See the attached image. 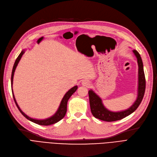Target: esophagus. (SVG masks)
<instances>
[{"label": "esophagus", "mask_w": 157, "mask_h": 157, "mask_svg": "<svg viewBox=\"0 0 157 157\" xmlns=\"http://www.w3.org/2000/svg\"><path fill=\"white\" fill-rule=\"evenodd\" d=\"M82 85L83 86H89L90 85V83L89 82V81L88 80H83L82 82Z\"/></svg>", "instance_id": "34e87169"}]
</instances>
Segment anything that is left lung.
Masks as SVG:
<instances>
[{
    "mask_svg": "<svg viewBox=\"0 0 157 157\" xmlns=\"http://www.w3.org/2000/svg\"><path fill=\"white\" fill-rule=\"evenodd\" d=\"M132 52L136 57L138 66V94L136 100L127 109L118 112H113L109 111L104 106L101 98L90 89L89 91L90 111L95 118L105 121H114L121 120L132 114L140 105L145 93V89H146V79H145L143 63L140 55L135 50H133Z\"/></svg>",
    "mask_w": 157,
    "mask_h": 157,
    "instance_id": "8db88e82",
    "label": "left lung"
}]
</instances>
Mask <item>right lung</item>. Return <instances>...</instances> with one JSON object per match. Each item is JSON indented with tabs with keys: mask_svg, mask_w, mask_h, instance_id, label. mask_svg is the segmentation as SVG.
<instances>
[{
	"mask_svg": "<svg viewBox=\"0 0 157 157\" xmlns=\"http://www.w3.org/2000/svg\"><path fill=\"white\" fill-rule=\"evenodd\" d=\"M25 51H26L25 49L21 51L20 54L19 55L18 57H17V59L15 60V62L14 63V65H13V70H12V72H11V86L13 85V75H14V73H15V71L16 67H17V65H18L19 62L20 61L22 55L25 54ZM77 89H78V86L75 85V86H73L72 88H71V89H70L67 92V93L65 94V96H64L63 98V99H62V100L61 101L60 105L59 106V108H58L56 113L53 116H52V117H50V118H46V119L38 120V119H35V118H30V117H28V115H26L24 112L22 111V110L20 109L19 105H18V104H17V103L16 101V100H15V96H14L13 92V89H11V90H12V94H13L14 101L15 102V104H16L17 108L19 109V111L21 113V114L23 116H24V117L26 118H27L28 120L32 121V122H33L35 124H37L40 125H52V124H56V123L58 122V121H60L61 119H63L64 117H65V116L66 113H67V102H68V101L69 100V98H71V96L74 93L75 91H76Z\"/></svg>",
	"mask_w": 157,
	"mask_h": 157,
	"instance_id": "obj_1",
	"label": "right lung"
}]
</instances>
